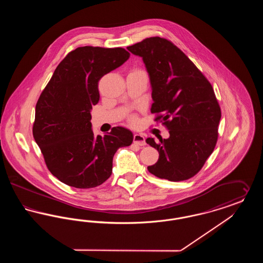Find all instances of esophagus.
Returning <instances> with one entry per match:
<instances>
[{"label": "esophagus", "mask_w": 263, "mask_h": 263, "mask_svg": "<svg viewBox=\"0 0 263 263\" xmlns=\"http://www.w3.org/2000/svg\"><path fill=\"white\" fill-rule=\"evenodd\" d=\"M133 142L139 145V146H146V141H145V138L143 135L141 134H135L134 138H133Z\"/></svg>", "instance_id": "34e87169"}]
</instances>
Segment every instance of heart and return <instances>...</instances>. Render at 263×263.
Wrapping results in <instances>:
<instances>
[{
	"label": "heart",
	"mask_w": 263,
	"mask_h": 263,
	"mask_svg": "<svg viewBox=\"0 0 263 263\" xmlns=\"http://www.w3.org/2000/svg\"><path fill=\"white\" fill-rule=\"evenodd\" d=\"M132 72H133V73H142V72H144V71H142V70H140V69H135V70H133Z\"/></svg>",
	"instance_id": "1"
}]
</instances>
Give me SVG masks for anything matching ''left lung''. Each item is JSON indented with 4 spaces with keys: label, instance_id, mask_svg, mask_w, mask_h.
Segmentation results:
<instances>
[{
    "label": "left lung",
    "instance_id": "left-lung-1",
    "mask_svg": "<svg viewBox=\"0 0 263 263\" xmlns=\"http://www.w3.org/2000/svg\"><path fill=\"white\" fill-rule=\"evenodd\" d=\"M127 49L142 58L150 77L152 113L170 137L146 140L159 152L152 175L181 181L196 175L214 151L221 109L209 81L187 56L164 38H146Z\"/></svg>",
    "mask_w": 263,
    "mask_h": 263
}]
</instances>
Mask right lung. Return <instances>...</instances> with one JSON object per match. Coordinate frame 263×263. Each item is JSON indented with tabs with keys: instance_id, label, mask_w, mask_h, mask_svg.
Instances as JSON below:
<instances>
[{
	"instance_id": "obj_1",
	"label": "right lung",
	"mask_w": 263,
	"mask_h": 263,
	"mask_svg": "<svg viewBox=\"0 0 263 263\" xmlns=\"http://www.w3.org/2000/svg\"><path fill=\"white\" fill-rule=\"evenodd\" d=\"M129 57L120 47H79L57 66L38 99L33 137L51 174L69 186L103 183L112 173L116 151L133 142L127 128L117 126L96 136L90 123V110L100 100V78Z\"/></svg>"
}]
</instances>
